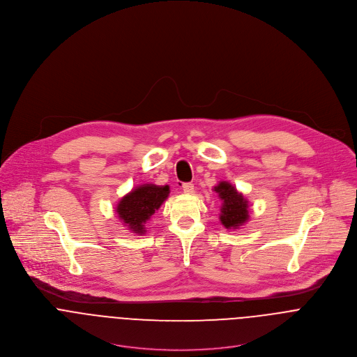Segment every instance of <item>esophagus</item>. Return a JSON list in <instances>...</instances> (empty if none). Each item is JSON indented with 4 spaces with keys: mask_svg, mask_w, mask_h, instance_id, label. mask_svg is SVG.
<instances>
[{
    "mask_svg": "<svg viewBox=\"0 0 357 357\" xmlns=\"http://www.w3.org/2000/svg\"><path fill=\"white\" fill-rule=\"evenodd\" d=\"M183 191L185 194H192L194 192V184L192 183H184L183 184Z\"/></svg>",
    "mask_w": 357,
    "mask_h": 357,
    "instance_id": "esophagus-1",
    "label": "esophagus"
}]
</instances>
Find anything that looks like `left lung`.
I'll return each mask as SVG.
<instances>
[{"label": "left lung", "mask_w": 357, "mask_h": 357, "mask_svg": "<svg viewBox=\"0 0 357 357\" xmlns=\"http://www.w3.org/2000/svg\"><path fill=\"white\" fill-rule=\"evenodd\" d=\"M214 191L218 194V198L222 201L220 221L227 229H236L248 220L249 215V202L248 199L236 191V188L228 181H221L214 187Z\"/></svg>", "instance_id": "8db88e82"}]
</instances>
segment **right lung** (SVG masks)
<instances>
[{
    "label": "right lung",
    "mask_w": 357,
    "mask_h": 357,
    "mask_svg": "<svg viewBox=\"0 0 357 357\" xmlns=\"http://www.w3.org/2000/svg\"><path fill=\"white\" fill-rule=\"evenodd\" d=\"M169 192V185L144 184L136 187L116 204L118 217L133 234L143 235L146 234L144 224L167 199Z\"/></svg>",
    "instance_id": "1"
}]
</instances>
